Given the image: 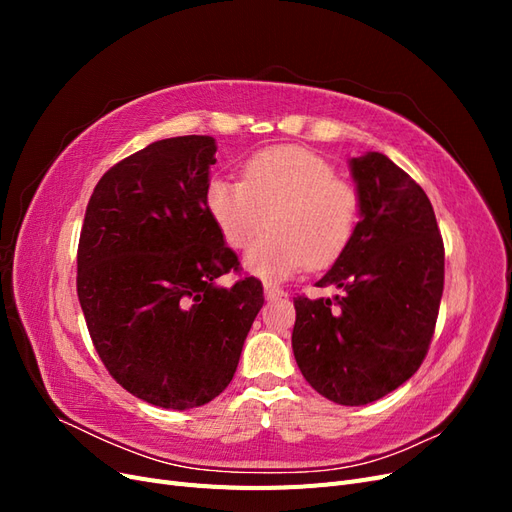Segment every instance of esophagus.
<instances>
[{
	"label": "esophagus",
	"instance_id": "1",
	"mask_svg": "<svg viewBox=\"0 0 512 512\" xmlns=\"http://www.w3.org/2000/svg\"><path fill=\"white\" fill-rule=\"evenodd\" d=\"M286 292L282 288H277L273 284H265V299L267 301H277V299H284Z\"/></svg>",
	"mask_w": 512,
	"mask_h": 512
}]
</instances>
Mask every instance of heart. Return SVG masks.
Instances as JSON below:
<instances>
[{"label": "heart", "mask_w": 512, "mask_h": 512, "mask_svg": "<svg viewBox=\"0 0 512 512\" xmlns=\"http://www.w3.org/2000/svg\"><path fill=\"white\" fill-rule=\"evenodd\" d=\"M205 207L224 243L245 250L271 226L245 256V269L265 280H286L305 265L324 269L346 252L361 200L333 166L303 147H273L243 166L241 181L213 177Z\"/></svg>", "instance_id": "heart-1"}]
</instances>
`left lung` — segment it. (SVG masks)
<instances>
[{
  "label": "left lung",
  "instance_id": "obj_1",
  "mask_svg": "<svg viewBox=\"0 0 512 512\" xmlns=\"http://www.w3.org/2000/svg\"><path fill=\"white\" fill-rule=\"evenodd\" d=\"M361 200L356 232L316 282L333 299H294L292 352L322 397L365 406L421 367L444 290V243L436 213L406 170L384 153L350 160Z\"/></svg>",
  "mask_w": 512,
  "mask_h": 512
}]
</instances>
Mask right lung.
<instances>
[{"instance_id":"right-lung-1","label":"right lung","mask_w":512,"mask_h":512,"mask_svg":"<svg viewBox=\"0 0 512 512\" xmlns=\"http://www.w3.org/2000/svg\"><path fill=\"white\" fill-rule=\"evenodd\" d=\"M215 151L211 136H175L108 168L76 254V292L108 374L170 410L226 389L265 303L256 277L215 284L239 271L205 207Z\"/></svg>"}]
</instances>
